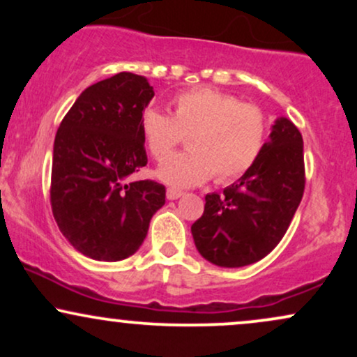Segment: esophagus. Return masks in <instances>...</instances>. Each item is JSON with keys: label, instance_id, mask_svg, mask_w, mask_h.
<instances>
[{"label": "esophagus", "instance_id": "34e87169", "mask_svg": "<svg viewBox=\"0 0 357 357\" xmlns=\"http://www.w3.org/2000/svg\"><path fill=\"white\" fill-rule=\"evenodd\" d=\"M183 195L184 192L181 190H176V188H167V191H166L167 199H178V198H181Z\"/></svg>", "mask_w": 357, "mask_h": 357}]
</instances>
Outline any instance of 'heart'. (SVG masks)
Here are the masks:
<instances>
[{
	"instance_id": "1",
	"label": "heart",
	"mask_w": 357,
	"mask_h": 357,
	"mask_svg": "<svg viewBox=\"0 0 357 357\" xmlns=\"http://www.w3.org/2000/svg\"><path fill=\"white\" fill-rule=\"evenodd\" d=\"M268 122L258 105L211 87L186 90L173 99V116L147 107L141 134L151 155L162 161L188 136L190 149L166 159L158 178L176 188L202 184L215 174L218 183L240 178L257 162Z\"/></svg>"
}]
</instances>
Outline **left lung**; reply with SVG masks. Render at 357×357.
<instances>
[{"mask_svg": "<svg viewBox=\"0 0 357 357\" xmlns=\"http://www.w3.org/2000/svg\"><path fill=\"white\" fill-rule=\"evenodd\" d=\"M305 188L304 141L289 119H277L257 162L223 192L204 196L191 227L203 258L218 267H245L284 238Z\"/></svg>", "mask_w": 357, "mask_h": 357, "instance_id": "obj_1", "label": "left lung"}]
</instances>
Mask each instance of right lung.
Instances as JSON below:
<instances>
[{"instance_id": "right-lung-1", "label": "right lung", "mask_w": 357, "mask_h": 357, "mask_svg": "<svg viewBox=\"0 0 357 357\" xmlns=\"http://www.w3.org/2000/svg\"><path fill=\"white\" fill-rule=\"evenodd\" d=\"M154 97L146 77L121 72L80 93L56 130L50 203L63 236L82 255H134L166 202L162 184L126 183L147 165L141 114Z\"/></svg>"}]
</instances>
